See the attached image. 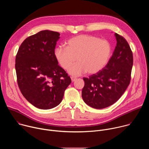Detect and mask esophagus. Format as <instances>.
<instances>
[{
  "instance_id": "obj_1",
  "label": "esophagus",
  "mask_w": 149,
  "mask_h": 149,
  "mask_svg": "<svg viewBox=\"0 0 149 149\" xmlns=\"http://www.w3.org/2000/svg\"><path fill=\"white\" fill-rule=\"evenodd\" d=\"M71 81H72V82H74V81H75L77 79V78H76L75 77H71Z\"/></svg>"
}]
</instances>
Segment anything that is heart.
I'll return each instance as SVG.
<instances>
[{"label": "heart", "instance_id": "1", "mask_svg": "<svg viewBox=\"0 0 149 149\" xmlns=\"http://www.w3.org/2000/svg\"><path fill=\"white\" fill-rule=\"evenodd\" d=\"M67 48L58 47L55 49V56L65 70L77 60L79 62L69 69V72L73 75L86 72L88 74L98 73L107 64L112 51L108 40L88 35L75 36L67 42Z\"/></svg>", "mask_w": 149, "mask_h": 149}]
</instances>
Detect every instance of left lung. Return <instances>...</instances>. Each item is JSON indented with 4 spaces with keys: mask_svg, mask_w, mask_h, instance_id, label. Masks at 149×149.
<instances>
[{
    "mask_svg": "<svg viewBox=\"0 0 149 149\" xmlns=\"http://www.w3.org/2000/svg\"><path fill=\"white\" fill-rule=\"evenodd\" d=\"M117 45L106 66L89 78H83L84 101L90 107L101 109L115 103L131 81L133 52L126 39L116 33Z\"/></svg>",
    "mask_w": 149,
    "mask_h": 149,
    "instance_id": "1",
    "label": "left lung"
}]
</instances>
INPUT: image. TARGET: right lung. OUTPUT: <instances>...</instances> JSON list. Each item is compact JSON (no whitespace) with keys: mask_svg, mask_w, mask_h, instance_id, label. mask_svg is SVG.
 <instances>
[{"mask_svg":"<svg viewBox=\"0 0 149 149\" xmlns=\"http://www.w3.org/2000/svg\"><path fill=\"white\" fill-rule=\"evenodd\" d=\"M59 33L42 31L26 38L15 59L17 82L24 97L35 107L51 109L59 105L71 82L55 56Z\"/></svg>","mask_w":149,"mask_h":149,"instance_id":"right-lung-1","label":"right lung"}]
</instances>
